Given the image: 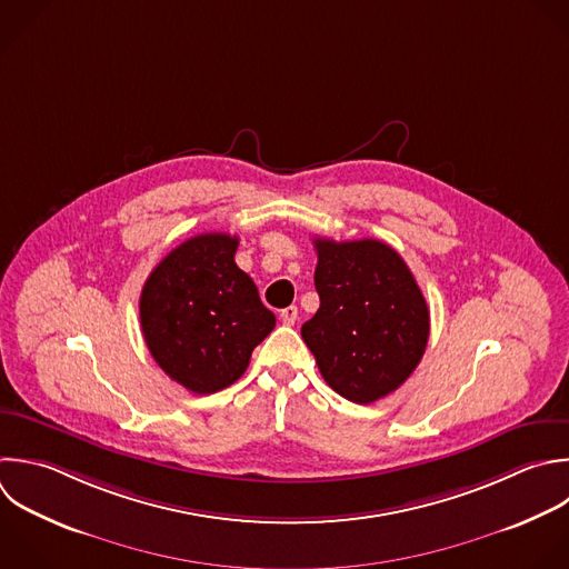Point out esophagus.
<instances>
[{"label": "esophagus", "instance_id": "1", "mask_svg": "<svg viewBox=\"0 0 569 569\" xmlns=\"http://www.w3.org/2000/svg\"><path fill=\"white\" fill-rule=\"evenodd\" d=\"M280 320L284 322V325H293L296 320H298V307H284L282 311H280Z\"/></svg>", "mask_w": 569, "mask_h": 569}]
</instances>
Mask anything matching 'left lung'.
I'll return each mask as SVG.
<instances>
[{
	"mask_svg": "<svg viewBox=\"0 0 569 569\" xmlns=\"http://www.w3.org/2000/svg\"><path fill=\"white\" fill-rule=\"evenodd\" d=\"M320 309L302 325L327 385L369 405L396 391L418 367L429 309L405 260L380 240L313 238Z\"/></svg>",
	"mask_w": 569,
	"mask_h": 569,
	"instance_id": "8db88e82",
	"label": "left lung"
}]
</instances>
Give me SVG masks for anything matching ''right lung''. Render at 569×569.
<instances>
[{"label":"right lung","mask_w":569,"mask_h":569,"mask_svg":"<svg viewBox=\"0 0 569 569\" xmlns=\"http://www.w3.org/2000/svg\"><path fill=\"white\" fill-rule=\"evenodd\" d=\"M238 236L202 233L176 247L147 278L140 322L162 371L193 393L233 385L276 316L236 264Z\"/></svg>","instance_id":"1"}]
</instances>
